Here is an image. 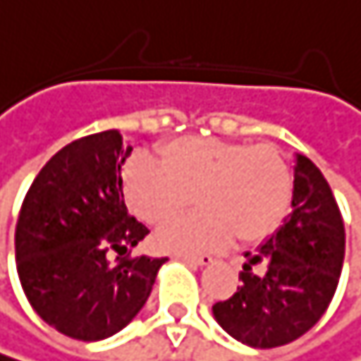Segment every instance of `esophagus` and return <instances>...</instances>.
I'll use <instances>...</instances> for the list:
<instances>
[{
	"label": "esophagus",
	"mask_w": 361,
	"mask_h": 361,
	"mask_svg": "<svg viewBox=\"0 0 361 361\" xmlns=\"http://www.w3.org/2000/svg\"><path fill=\"white\" fill-rule=\"evenodd\" d=\"M177 259L184 261V263H190V265H201V267L214 263V259L209 255H199V257H195V255H177Z\"/></svg>",
	"instance_id": "34e87169"
}]
</instances>
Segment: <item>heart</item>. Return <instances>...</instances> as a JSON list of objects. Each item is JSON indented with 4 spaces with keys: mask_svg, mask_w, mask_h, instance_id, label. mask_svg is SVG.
Returning a JSON list of instances; mask_svg holds the SVG:
<instances>
[{
    "mask_svg": "<svg viewBox=\"0 0 361 361\" xmlns=\"http://www.w3.org/2000/svg\"><path fill=\"white\" fill-rule=\"evenodd\" d=\"M123 192L133 212L160 224L184 209L195 192V214L166 222L156 235L160 248L192 255L233 235L242 242L267 238L285 220L293 179L274 147L184 137L160 149V162L135 156L123 171Z\"/></svg>",
    "mask_w": 361,
    "mask_h": 361,
    "instance_id": "b5f03b06",
    "label": "heart"
}]
</instances>
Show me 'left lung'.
<instances>
[{"instance_id":"1","label":"left lung","mask_w":361,"mask_h":361,"mask_svg":"<svg viewBox=\"0 0 361 361\" xmlns=\"http://www.w3.org/2000/svg\"><path fill=\"white\" fill-rule=\"evenodd\" d=\"M242 285L214 304V319L252 349L293 343L323 317L345 261V224L314 162L295 154L291 214L252 252H244Z\"/></svg>"}]
</instances>
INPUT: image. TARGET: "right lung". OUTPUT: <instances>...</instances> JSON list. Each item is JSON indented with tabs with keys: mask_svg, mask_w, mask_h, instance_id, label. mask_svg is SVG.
I'll return each mask as SVG.
<instances>
[{
	"mask_svg": "<svg viewBox=\"0 0 361 361\" xmlns=\"http://www.w3.org/2000/svg\"><path fill=\"white\" fill-rule=\"evenodd\" d=\"M133 145L117 130L61 147L38 173L16 222V271L38 317L96 343L145 306L166 257H130L149 228L126 207L121 166Z\"/></svg>",
	"mask_w": 361,
	"mask_h": 361,
	"instance_id": "add662e5",
	"label": "right lung"
}]
</instances>
